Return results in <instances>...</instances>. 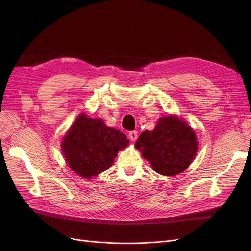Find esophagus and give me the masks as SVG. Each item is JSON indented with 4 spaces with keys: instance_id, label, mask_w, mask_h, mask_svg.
<instances>
[{
    "instance_id": "obj_1",
    "label": "esophagus",
    "mask_w": 251,
    "mask_h": 251,
    "mask_svg": "<svg viewBox=\"0 0 251 251\" xmlns=\"http://www.w3.org/2000/svg\"><path fill=\"white\" fill-rule=\"evenodd\" d=\"M138 133H137V131H130V132H129V137H130V139L131 140H136L137 139V137H138V135H137Z\"/></svg>"
}]
</instances>
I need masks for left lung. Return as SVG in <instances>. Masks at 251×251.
<instances>
[{
    "label": "left lung",
    "instance_id": "8db88e82",
    "mask_svg": "<svg viewBox=\"0 0 251 251\" xmlns=\"http://www.w3.org/2000/svg\"><path fill=\"white\" fill-rule=\"evenodd\" d=\"M155 172L174 176L193 161L197 139L191 127L177 117L161 118L151 132L144 131L135 143Z\"/></svg>",
    "mask_w": 251,
    "mask_h": 251
}]
</instances>
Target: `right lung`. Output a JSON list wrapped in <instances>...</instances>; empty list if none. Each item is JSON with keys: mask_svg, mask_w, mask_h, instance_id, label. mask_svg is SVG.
Here are the masks:
<instances>
[{"mask_svg": "<svg viewBox=\"0 0 251 251\" xmlns=\"http://www.w3.org/2000/svg\"><path fill=\"white\" fill-rule=\"evenodd\" d=\"M128 143L124 133L107 127L101 119L81 114L63 138L62 150L74 172L89 179L108 170Z\"/></svg>", "mask_w": 251, "mask_h": 251, "instance_id": "obj_1", "label": "right lung"}]
</instances>
